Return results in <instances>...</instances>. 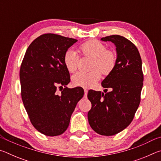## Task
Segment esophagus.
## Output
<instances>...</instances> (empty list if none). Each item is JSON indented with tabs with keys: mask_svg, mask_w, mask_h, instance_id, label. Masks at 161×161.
<instances>
[{
	"mask_svg": "<svg viewBox=\"0 0 161 161\" xmlns=\"http://www.w3.org/2000/svg\"><path fill=\"white\" fill-rule=\"evenodd\" d=\"M87 92H88V90L86 89H84V98H86Z\"/></svg>",
	"mask_w": 161,
	"mask_h": 161,
	"instance_id": "esophagus-1",
	"label": "esophagus"
}]
</instances>
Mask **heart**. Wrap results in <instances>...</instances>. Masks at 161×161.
I'll use <instances>...</instances> for the list:
<instances>
[{
	"instance_id": "heart-1",
	"label": "heart",
	"mask_w": 161,
	"mask_h": 161,
	"mask_svg": "<svg viewBox=\"0 0 161 161\" xmlns=\"http://www.w3.org/2000/svg\"><path fill=\"white\" fill-rule=\"evenodd\" d=\"M79 51L82 55L92 58L91 68L93 70L89 72H80L73 75L72 81L75 86H93L101 78L102 73L104 75H109L116 67L115 53L107 50V47L98 40H92L84 42L79 47ZM63 61L67 69L69 72H74L77 68L79 55L75 51L68 50L64 54Z\"/></svg>"
}]
</instances>
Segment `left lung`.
I'll return each instance as SVG.
<instances>
[{"mask_svg":"<svg viewBox=\"0 0 161 161\" xmlns=\"http://www.w3.org/2000/svg\"><path fill=\"white\" fill-rule=\"evenodd\" d=\"M101 40L115 45L116 64L102 82L110 92L89 91L87 97L92 108L88 121L95 132L113 136L131 123L139 106L143 81L142 61L137 47L126 37L114 35Z\"/></svg>","mask_w":161,"mask_h":161,"instance_id":"left-lung-1","label":"left lung"}]
</instances>
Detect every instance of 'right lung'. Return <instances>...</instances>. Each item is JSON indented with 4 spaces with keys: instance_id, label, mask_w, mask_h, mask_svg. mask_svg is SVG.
<instances>
[{
    "instance_id": "obj_1",
    "label": "right lung",
    "mask_w": 161,
    "mask_h": 161,
    "mask_svg": "<svg viewBox=\"0 0 161 161\" xmlns=\"http://www.w3.org/2000/svg\"><path fill=\"white\" fill-rule=\"evenodd\" d=\"M77 41L56 34L42 35L29 45L22 62V100L32 126L45 136H59L67 130L76 105L84 96L81 87L66 86L70 76L64 54ZM58 87L63 88L59 95L56 92Z\"/></svg>"
}]
</instances>
